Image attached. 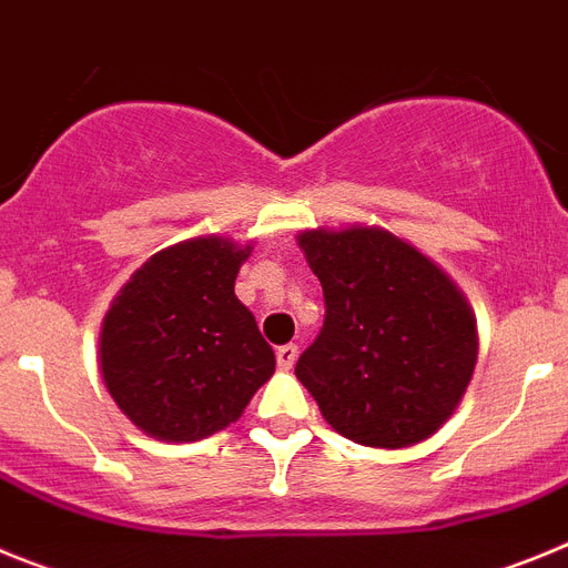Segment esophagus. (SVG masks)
<instances>
[{"label": "esophagus", "instance_id": "obj_1", "mask_svg": "<svg viewBox=\"0 0 568 568\" xmlns=\"http://www.w3.org/2000/svg\"><path fill=\"white\" fill-rule=\"evenodd\" d=\"M275 361H278V369H293L295 361H298V346L284 344L275 349Z\"/></svg>", "mask_w": 568, "mask_h": 568}]
</instances>
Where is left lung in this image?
Masks as SVG:
<instances>
[{"label": "left lung", "instance_id": "1", "mask_svg": "<svg viewBox=\"0 0 568 568\" xmlns=\"http://www.w3.org/2000/svg\"><path fill=\"white\" fill-rule=\"evenodd\" d=\"M295 241L327 304L295 364L324 420L378 449L438 433L478 364V324L458 284L384 227L301 230Z\"/></svg>", "mask_w": 568, "mask_h": 568}]
</instances>
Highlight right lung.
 <instances>
[{"instance_id":"obj_1","label":"right lung","mask_w":568,"mask_h":568,"mask_svg":"<svg viewBox=\"0 0 568 568\" xmlns=\"http://www.w3.org/2000/svg\"><path fill=\"white\" fill-rule=\"evenodd\" d=\"M250 244L195 235L150 255L99 333L115 406L150 438L190 444L235 424L275 373L273 346L239 298Z\"/></svg>"}]
</instances>
